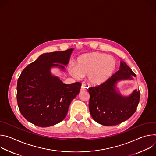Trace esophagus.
I'll return each mask as SVG.
<instances>
[{
  "instance_id": "obj_1",
  "label": "esophagus",
  "mask_w": 156,
  "mask_h": 156,
  "mask_svg": "<svg viewBox=\"0 0 156 156\" xmlns=\"http://www.w3.org/2000/svg\"><path fill=\"white\" fill-rule=\"evenodd\" d=\"M87 90H88V87L86 86V85L83 83L81 86V91H87Z\"/></svg>"
}]
</instances>
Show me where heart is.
<instances>
[{
	"mask_svg": "<svg viewBox=\"0 0 156 156\" xmlns=\"http://www.w3.org/2000/svg\"><path fill=\"white\" fill-rule=\"evenodd\" d=\"M117 60L112 56L99 52H90L80 55L76 60V66H69L70 75L77 80L87 75V81L94 86L106 81L115 73Z\"/></svg>",
	"mask_w": 156,
	"mask_h": 156,
	"instance_id": "heart-1",
	"label": "heart"
}]
</instances>
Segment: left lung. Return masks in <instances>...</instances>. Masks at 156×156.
<instances>
[{
    "instance_id": "1",
    "label": "left lung",
    "mask_w": 156,
    "mask_h": 156,
    "mask_svg": "<svg viewBox=\"0 0 156 156\" xmlns=\"http://www.w3.org/2000/svg\"><path fill=\"white\" fill-rule=\"evenodd\" d=\"M136 77L123 61L119 70L102 84L89 88L90 95L89 108L93 119L104 126L117 125L128 120L135 112L140 101V91L135 90L129 95L123 96L117 87V83L133 80Z\"/></svg>"
}]
</instances>
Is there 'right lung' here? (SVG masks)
<instances>
[{
	"label": "right lung",
	"instance_id": "add662e5",
	"mask_svg": "<svg viewBox=\"0 0 156 156\" xmlns=\"http://www.w3.org/2000/svg\"><path fill=\"white\" fill-rule=\"evenodd\" d=\"M74 49L45 53L22 71L17 82V102L21 114L28 122L48 127L62 122L71 102L79 94L81 83L66 84L51 72H65Z\"/></svg>",
	"mask_w": 156,
	"mask_h": 156
}]
</instances>
